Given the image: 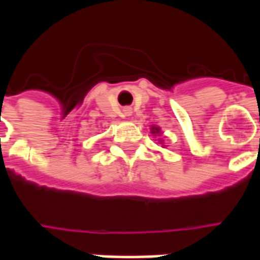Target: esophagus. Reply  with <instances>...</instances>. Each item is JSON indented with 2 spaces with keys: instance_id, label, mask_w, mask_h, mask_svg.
<instances>
[{
  "instance_id": "esophagus-1",
  "label": "esophagus",
  "mask_w": 260,
  "mask_h": 260,
  "mask_svg": "<svg viewBox=\"0 0 260 260\" xmlns=\"http://www.w3.org/2000/svg\"><path fill=\"white\" fill-rule=\"evenodd\" d=\"M131 113H132L131 110H125V114H126V115H131Z\"/></svg>"
}]
</instances>
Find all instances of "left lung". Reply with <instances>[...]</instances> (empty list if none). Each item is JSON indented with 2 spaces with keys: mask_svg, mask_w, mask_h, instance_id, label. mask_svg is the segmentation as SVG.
<instances>
[{
  "mask_svg": "<svg viewBox=\"0 0 260 260\" xmlns=\"http://www.w3.org/2000/svg\"><path fill=\"white\" fill-rule=\"evenodd\" d=\"M152 134H160V128L158 126H153Z\"/></svg>",
  "mask_w": 260,
  "mask_h": 260,
  "instance_id": "left-lung-1",
  "label": "left lung"
}]
</instances>
